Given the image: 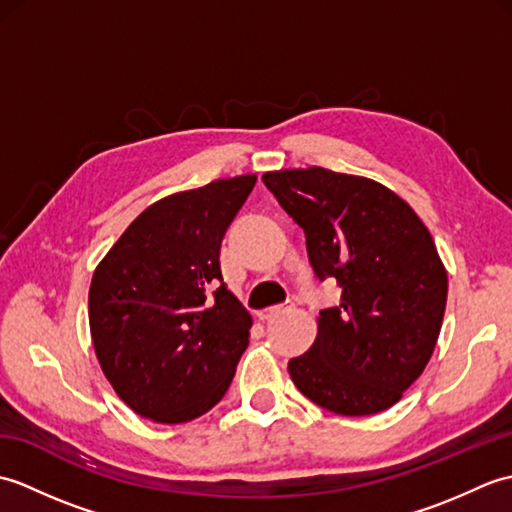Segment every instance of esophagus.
I'll return each mask as SVG.
<instances>
[{
	"label": "esophagus",
	"instance_id": "34e87169",
	"mask_svg": "<svg viewBox=\"0 0 512 512\" xmlns=\"http://www.w3.org/2000/svg\"><path fill=\"white\" fill-rule=\"evenodd\" d=\"M292 308H295V301H288V303H284V306H275V308L259 310V312H257V317L262 319V321H268V319L277 317V314H284V312H288V310H292Z\"/></svg>",
	"mask_w": 512,
	"mask_h": 512
}]
</instances>
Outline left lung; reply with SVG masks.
Returning <instances> with one entry per match:
<instances>
[{
    "mask_svg": "<svg viewBox=\"0 0 512 512\" xmlns=\"http://www.w3.org/2000/svg\"><path fill=\"white\" fill-rule=\"evenodd\" d=\"M262 180L306 233L314 275L343 288L339 306L321 310L317 341L290 358L292 383L341 416L396 405L427 367L447 306V270L427 226L367 178L308 167Z\"/></svg>",
    "mask_w": 512,
    "mask_h": 512,
    "instance_id": "1",
    "label": "left lung"
}]
</instances>
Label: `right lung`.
Masks as SVG:
<instances>
[{
    "instance_id": "1",
    "label": "right lung",
    "mask_w": 512,
    "mask_h": 512,
    "mask_svg": "<svg viewBox=\"0 0 512 512\" xmlns=\"http://www.w3.org/2000/svg\"><path fill=\"white\" fill-rule=\"evenodd\" d=\"M255 182L213 180L158 200L94 270V350L138 416L189 422L231 385L253 319L224 284L220 248Z\"/></svg>"
}]
</instances>
